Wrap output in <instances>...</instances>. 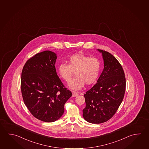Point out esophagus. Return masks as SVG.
<instances>
[{"instance_id": "34e87169", "label": "esophagus", "mask_w": 149, "mask_h": 149, "mask_svg": "<svg viewBox=\"0 0 149 149\" xmlns=\"http://www.w3.org/2000/svg\"><path fill=\"white\" fill-rule=\"evenodd\" d=\"M78 96V93L75 91H72V96L73 97H75Z\"/></svg>"}]
</instances>
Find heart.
<instances>
[{"label": "heart", "instance_id": "heart-1", "mask_svg": "<svg viewBox=\"0 0 149 149\" xmlns=\"http://www.w3.org/2000/svg\"><path fill=\"white\" fill-rule=\"evenodd\" d=\"M68 64L62 63L58 66V73L61 77L68 81L73 76L76 77L68 84L70 88L79 90L85 83L91 85L95 83L100 71V62L96 58H89L81 53L71 55L68 59Z\"/></svg>", "mask_w": 149, "mask_h": 149}]
</instances>
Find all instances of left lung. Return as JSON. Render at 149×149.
I'll return each mask as SVG.
<instances>
[{
    "instance_id": "8db88e82",
    "label": "left lung",
    "mask_w": 149,
    "mask_h": 149,
    "mask_svg": "<svg viewBox=\"0 0 149 149\" xmlns=\"http://www.w3.org/2000/svg\"><path fill=\"white\" fill-rule=\"evenodd\" d=\"M102 53L104 68L97 83L84 94L86 107L83 110L84 119L99 124L109 120L123 102L125 91V78L123 68L110 53Z\"/></svg>"
}]
</instances>
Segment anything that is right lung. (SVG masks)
<instances>
[{
	"mask_svg": "<svg viewBox=\"0 0 149 149\" xmlns=\"http://www.w3.org/2000/svg\"><path fill=\"white\" fill-rule=\"evenodd\" d=\"M56 58L50 51L39 53L26 61L21 73L24 104L34 117L47 123L62 117L64 104L72 95L57 75Z\"/></svg>",
	"mask_w": 149,
	"mask_h": 149,
	"instance_id": "1",
	"label": "right lung"
}]
</instances>
